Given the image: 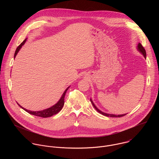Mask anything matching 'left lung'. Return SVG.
<instances>
[{
  "label": "left lung",
  "mask_w": 159,
  "mask_h": 159,
  "mask_svg": "<svg viewBox=\"0 0 159 159\" xmlns=\"http://www.w3.org/2000/svg\"><path fill=\"white\" fill-rule=\"evenodd\" d=\"M138 50L143 54V55L144 56V57L146 58V51L145 50V48H143V47L141 43H139L138 44ZM90 102H92L93 106L94 107V108L96 109L97 111H98L99 113H101V114H102V115L104 116H107V117H112V118H120V117H122V116H125L126 114H124V115H110V114H107V113H105V112H103L102 111H101L99 109H98L96 106L94 105V104L93 103V102L92 101V100L90 99Z\"/></svg>",
  "instance_id": "1"
}]
</instances>
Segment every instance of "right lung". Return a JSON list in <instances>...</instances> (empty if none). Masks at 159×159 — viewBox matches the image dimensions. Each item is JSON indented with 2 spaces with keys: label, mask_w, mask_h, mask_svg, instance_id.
Masks as SVG:
<instances>
[{
  "label": "right lung",
  "mask_w": 159,
  "mask_h": 159,
  "mask_svg": "<svg viewBox=\"0 0 159 159\" xmlns=\"http://www.w3.org/2000/svg\"><path fill=\"white\" fill-rule=\"evenodd\" d=\"M26 39H25L23 42H22L19 46L17 47V48H16V52H15V53H14V58L16 57V55L17 54L18 52L19 51V50L20 49V48L22 47V45H23L25 44V43L26 42ZM69 87H68L65 90V92L63 93L61 98H60V99L59 100V101L56 104H55L54 106H53L52 107H49L48 109H46L44 110H43V111H30V110H28L24 107H22L21 106H20L18 103L17 104L21 107L25 111H26V112H28V113H30V114L31 115H33L34 116H39V117H41V118H48V117H50V116H52L53 115H55L56 114H57V113L61 110L63 105H64V99H65V94H66V90L69 89Z\"/></svg>",
  "instance_id": "1"
}]
</instances>
